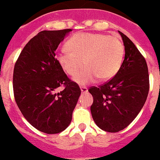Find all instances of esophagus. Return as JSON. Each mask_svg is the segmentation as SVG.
I'll list each match as a JSON object with an SVG mask.
<instances>
[{"label":"esophagus","mask_w":160,"mask_h":160,"mask_svg":"<svg viewBox=\"0 0 160 160\" xmlns=\"http://www.w3.org/2000/svg\"><path fill=\"white\" fill-rule=\"evenodd\" d=\"M80 90H81V92L83 94H85V93H87L88 88L85 87V86H80Z\"/></svg>","instance_id":"1"}]
</instances>
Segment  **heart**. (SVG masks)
<instances>
[{"label": "heart", "instance_id": "b5f03b06", "mask_svg": "<svg viewBox=\"0 0 160 160\" xmlns=\"http://www.w3.org/2000/svg\"><path fill=\"white\" fill-rule=\"evenodd\" d=\"M66 46L69 51H60L55 59L70 76L85 65L75 78L79 85L90 84L98 77L109 80L119 71L124 59V46L120 40L105 34H75L68 40Z\"/></svg>", "mask_w": 160, "mask_h": 160}]
</instances>
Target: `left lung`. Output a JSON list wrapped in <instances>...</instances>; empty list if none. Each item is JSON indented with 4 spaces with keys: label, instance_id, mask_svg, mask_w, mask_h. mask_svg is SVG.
<instances>
[{
    "label": "left lung",
    "instance_id": "obj_1",
    "mask_svg": "<svg viewBox=\"0 0 160 160\" xmlns=\"http://www.w3.org/2000/svg\"><path fill=\"white\" fill-rule=\"evenodd\" d=\"M124 42V59L114 77L89 92L94 98L90 111L100 129L119 132L131 123L146 101L149 77L146 60L133 42L119 31Z\"/></svg>",
    "mask_w": 160,
    "mask_h": 160
}]
</instances>
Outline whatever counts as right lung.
<instances>
[{"label":"right lung","mask_w":160,"mask_h":160,"mask_svg":"<svg viewBox=\"0 0 160 160\" xmlns=\"http://www.w3.org/2000/svg\"><path fill=\"white\" fill-rule=\"evenodd\" d=\"M71 31L39 32L24 47L14 67L16 105L32 126L48 134L60 133L69 126L81 93L55 59L58 46ZM61 85L65 89L56 93Z\"/></svg>","instance_id":"right-lung-1"}]
</instances>
